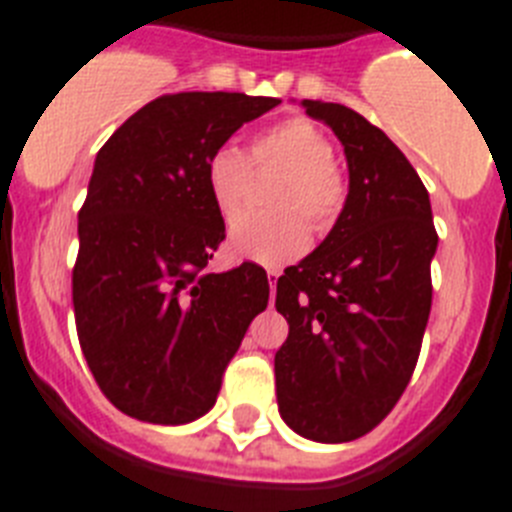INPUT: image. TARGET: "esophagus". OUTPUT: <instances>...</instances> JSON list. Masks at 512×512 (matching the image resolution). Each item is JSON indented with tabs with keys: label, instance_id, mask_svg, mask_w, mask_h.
<instances>
[{
	"label": "esophagus",
	"instance_id": "1",
	"mask_svg": "<svg viewBox=\"0 0 512 512\" xmlns=\"http://www.w3.org/2000/svg\"><path fill=\"white\" fill-rule=\"evenodd\" d=\"M266 277H269V290H272V298H274V290H277V280H280V269H269V272H266Z\"/></svg>",
	"mask_w": 512,
	"mask_h": 512
}]
</instances>
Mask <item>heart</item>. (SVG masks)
Here are the masks:
<instances>
[{
    "label": "heart",
    "instance_id": "1",
    "mask_svg": "<svg viewBox=\"0 0 512 512\" xmlns=\"http://www.w3.org/2000/svg\"><path fill=\"white\" fill-rule=\"evenodd\" d=\"M256 167L277 164L285 170L272 204L277 214H243L230 227V251L240 259L282 266L308 248V218L316 232H327L348 201V180L335 162V146L316 122L285 117L253 138ZM251 159L235 146H219L206 159V188L225 219L246 201Z\"/></svg>",
    "mask_w": 512,
    "mask_h": 512
}]
</instances>
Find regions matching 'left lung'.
Here are the masks:
<instances>
[{
	"mask_svg": "<svg viewBox=\"0 0 512 512\" xmlns=\"http://www.w3.org/2000/svg\"><path fill=\"white\" fill-rule=\"evenodd\" d=\"M345 146L350 190L324 243L277 280L290 332L274 356L287 426L316 442L369 434L416 369L437 251L429 193L403 151L363 114L303 101Z\"/></svg>",
	"mask_w": 512,
	"mask_h": 512,
	"instance_id": "obj_1",
	"label": "left lung"
}]
</instances>
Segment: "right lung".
I'll use <instances>...</instances> for the list:
<instances>
[{
	"mask_svg": "<svg viewBox=\"0 0 512 512\" xmlns=\"http://www.w3.org/2000/svg\"><path fill=\"white\" fill-rule=\"evenodd\" d=\"M277 104L225 91L164 94L96 154L78 211L75 329L104 398L138 421L204 416L269 303L266 272L253 261L206 272L225 240L206 159Z\"/></svg>",
	"mask_w": 512,
	"mask_h": 512,
	"instance_id": "add662e5",
	"label": "right lung"
}]
</instances>
